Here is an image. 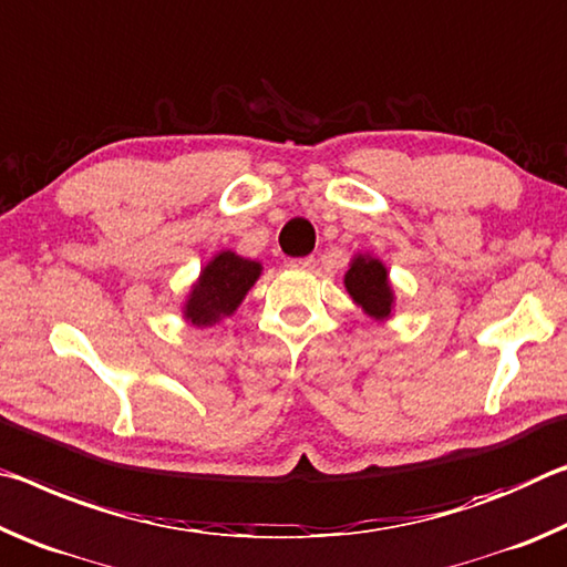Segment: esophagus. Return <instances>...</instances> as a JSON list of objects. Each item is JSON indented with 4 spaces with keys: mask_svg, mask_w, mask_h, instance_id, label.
I'll use <instances>...</instances> for the list:
<instances>
[{
    "mask_svg": "<svg viewBox=\"0 0 567 567\" xmlns=\"http://www.w3.org/2000/svg\"><path fill=\"white\" fill-rule=\"evenodd\" d=\"M291 268H299V271H313V266H317V258L313 256H306V258H293L289 264Z\"/></svg>",
    "mask_w": 567,
    "mask_h": 567,
    "instance_id": "1",
    "label": "esophagus"
}]
</instances>
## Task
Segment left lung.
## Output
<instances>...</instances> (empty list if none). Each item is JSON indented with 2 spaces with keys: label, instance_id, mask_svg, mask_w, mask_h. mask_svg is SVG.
Segmentation results:
<instances>
[{
  "label": "left lung",
  "instance_id": "1",
  "mask_svg": "<svg viewBox=\"0 0 567 567\" xmlns=\"http://www.w3.org/2000/svg\"><path fill=\"white\" fill-rule=\"evenodd\" d=\"M344 286L361 311L374 321L392 319L394 289L386 266L377 256L357 254L344 274Z\"/></svg>",
  "mask_w": 567,
  "mask_h": 567
}]
</instances>
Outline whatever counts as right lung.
<instances>
[{
    "label": "right lung",
    "mask_w": 567,
    "mask_h": 567,
    "mask_svg": "<svg viewBox=\"0 0 567 567\" xmlns=\"http://www.w3.org/2000/svg\"><path fill=\"white\" fill-rule=\"evenodd\" d=\"M264 266L254 258L238 256L236 250H218L210 261L200 268V276L190 286L183 303V319L190 327L208 329L223 319L234 317L244 303L246 293L261 276Z\"/></svg>",
    "instance_id": "add662e5"
}]
</instances>
